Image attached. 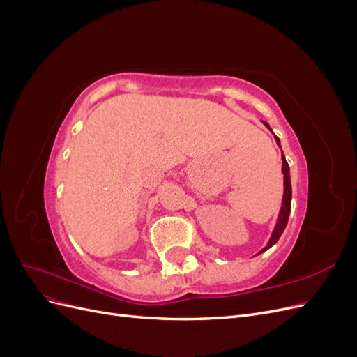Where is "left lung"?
<instances>
[{
	"label": "left lung",
	"mask_w": 357,
	"mask_h": 357,
	"mask_svg": "<svg viewBox=\"0 0 357 357\" xmlns=\"http://www.w3.org/2000/svg\"><path fill=\"white\" fill-rule=\"evenodd\" d=\"M264 123H265V122H264ZM265 126H266V128H269V125H268V123H265ZM269 129H271V128H269ZM275 142H277V144L280 146V139H278V137H275ZM282 160H283V168H282V171H283V174H284V195H283V205H282V210H280L278 219H277V225H275V228H274V231H273L271 238H269L268 244H266V245L262 248V250L259 252L257 255H261V253L266 252L269 247H273V245L278 241V238H280V236H282V234H283V231H284V228H286V225H287V220H289L290 204H291L290 172H289V164L286 162L284 155L282 156Z\"/></svg>",
	"instance_id": "left-lung-1"
}]
</instances>
